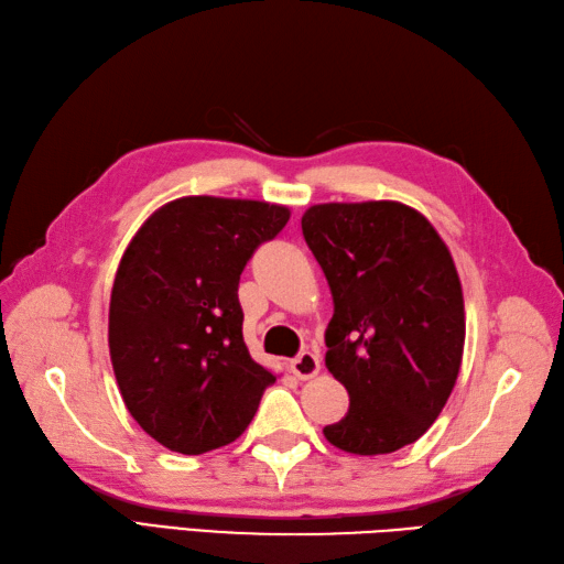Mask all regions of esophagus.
<instances>
[{
    "label": "esophagus",
    "instance_id": "34e87169",
    "mask_svg": "<svg viewBox=\"0 0 564 564\" xmlns=\"http://www.w3.org/2000/svg\"><path fill=\"white\" fill-rule=\"evenodd\" d=\"M319 368H322V360L317 352H312V350H303L297 358L291 360V370L297 379H312L319 372Z\"/></svg>",
    "mask_w": 564,
    "mask_h": 564
}]
</instances>
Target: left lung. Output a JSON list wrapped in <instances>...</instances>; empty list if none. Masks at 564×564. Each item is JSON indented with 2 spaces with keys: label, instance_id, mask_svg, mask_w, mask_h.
Wrapping results in <instances>:
<instances>
[{
  "label": "left lung",
  "instance_id": "8db88e82",
  "mask_svg": "<svg viewBox=\"0 0 564 564\" xmlns=\"http://www.w3.org/2000/svg\"><path fill=\"white\" fill-rule=\"evenodd\" d=\"M303 235L329 283L326 368L348 413L324 427L334 447L389 454L437 421L464 356V293L432 223L399 202L317 204Z\"/></svg>",
  "mask_w": 564,
  "mask_h": 564
}]
</instances>
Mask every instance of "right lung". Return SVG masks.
Here are the masks:
<instances>
[{
	"label": "right lung",
	"mask_w": 564,
	"mask_h": 564,
	"mask_svg": "<svg viewBox=\"0 0 564 564\" xmlns=\"http://www.w3.org/2000/svg\"><path fill=\"white\" fill-rule=\"evenodd\" d=\"M288 206L182 196L137 230L115 273L108 344L127 411L170 452L238 440L276 382L242 338L240 273Z\"/></svg>",
	"instance_id": "right-lung-1"
}]
</instances>
